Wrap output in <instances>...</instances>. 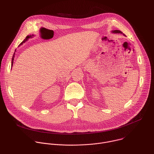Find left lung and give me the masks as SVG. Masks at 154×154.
Here are the masks:
<instances>
[{"instance_id":"8db88e82","label":"left lung","mask_w":154,"mask_h":154,"mask_svg":"<svg viewBox=\"0 0 154 154\" xmlns=\"http://www.w3.org/2000/svg\"><path fill=\"white\" fill-rule=\"evenodd\" d=\"M112 32L113 33H121V34H123V33L121 32V31H120V30H113V31H112ZM124 36H125L124 34H123Z\"/></svg>"}]
</instances>
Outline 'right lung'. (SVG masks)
Listing matches in <instances>:
<instances>
[{"instance_id": "add662e5", "label": "right lung", "mask_w": 154, "mask_h": 154, "mask_svg": "<svg viewBox=\"0 0 154 154\" xmlns=\"http://www.w3.org/2000/svg\"><path fill=\"white\" fill-rule=\"evenodd\" d=\"M32 38V36H31V35H28V36H26V39H25L23 42H22L20 44V45H23V43H24L26 41H27V39H28L29 38ZM15 52H16V50H15ZM15 52H14V54H13V58H12V60H11V67L13 66V60H14V58Z\"/></svg>"}]
</instances>
